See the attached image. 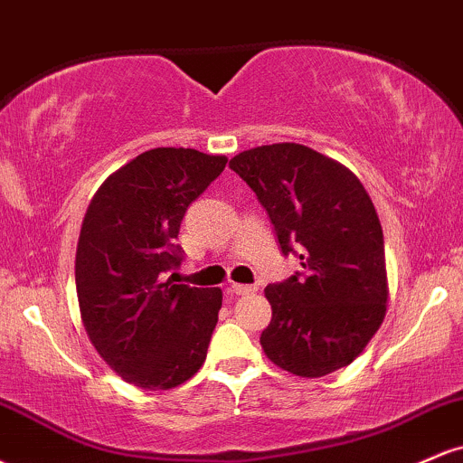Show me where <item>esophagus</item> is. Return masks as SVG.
<instances>
[{
  "label": "esophagus",
  "instance_id": "34e87169",
  "mask_svg": "<svg viewBox=\"0 0 463 463\" xmlns=\"http://www.w3.org/2000/svg\"><path fill=\"white\" fill-rule=\"evenodd\" d=\"M228 291H231L232 296H250V294H254V291H257V287H252V285H237V283H232L231 287H228Z\"/></svg>",
  "mask_w": 463,
  "mask_h": 463
}]
</instances>
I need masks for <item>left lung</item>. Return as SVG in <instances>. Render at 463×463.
I'll list each match as a JSON object with an SVG mask.
<instances>
[{
	"instance_id": "8db88e82",
	"label": "left lung",
	"mask_w": 463,
	"mask_h": 463,
	"mask_svg": "<svg viewBox=\"0 0 463 463\" xmlns=\"http://www.w3.org/2000/svg\"><path fill=\"white\" fill-rule=\"evenodd\" d=\"M228 167L257 194L283 252H298L305 268L265 287L272 305L265 357L305 379L353 364L383 324L390 296L368 191L346 165L300 143L239 152Z\"/></svg>"
}]
</instances>
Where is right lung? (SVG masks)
Listing matches in <instances>:
<instances>
[{"label":"right lung","instance_id":"right-lung-1","mask_svg":"<svg viewBox=\"0 0 463 463\" xmlns=\"http://www.w3.org/2000/svg\"><path fill=\"white\" fill-rule=\"evenodd\" d=\"M228 158L154 147L110 174L80 228L76 291L84 331L126 383L172 390L202 368L222 289L174 285L189 204Z\"/></svg>","mask_w":463,"mask_h":463}]
</instances>
